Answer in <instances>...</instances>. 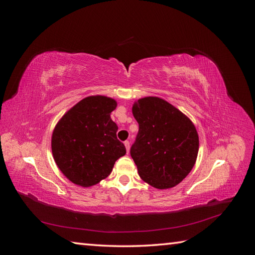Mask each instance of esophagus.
Returning a JSON list of instances; mask_svg holds the SVG:
<instances>
[{"instance_id": "34e87169", "label": "esophagus", "mask_w": 255, "mask_h": 255, "mask_svg": "<svg viewBox=\"0 0 255 255\" xmlns=\"http://www.w3.org/2000/svg\"><path fill=\"white\" fill-rule=\"evenodd\" d=\"M125 145H126V149H127V152L128 153V151H129V141H125Z\"/></svg>"}]
</instances>
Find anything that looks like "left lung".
<instances>
[{
	"label": "left lung",
	"instance_id": "obj_1",
	"mask_svg": "<svg viewBox=\"0 0 255 255\" xmlns=\"http://www.w3.org/2000/svg\"><path fill=\"white\" fill-rule=\"evenodd\" d=\"M132 112L139 130L130 156L141 180L157 189L176 186L197 160L199 136L194 123L158 97L139 99Z\"/></svg>",
	"mask_w": 255,
	"mask_h": 255
}]
</instances>
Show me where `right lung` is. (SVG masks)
I'll return each instance as SVG.
<instances>
[{
    "mask_svg": "<svg viewBox=\"0 0 255 255\" xmlns=\"http://www.w3.org/2000/svg\"><path fill=\"white\" fill-rule=\"evenodd\" d=\"M116 100L90 96L59 119L52 134V154L59 170L73 184L90 187L106 179L116 160L126 155L111 118Z\"/></svg>",
    "mask_w": 255,
    "mask_h": 255,
    "instance_id": "1",
    "label": "right lung"
}]
</instances>
